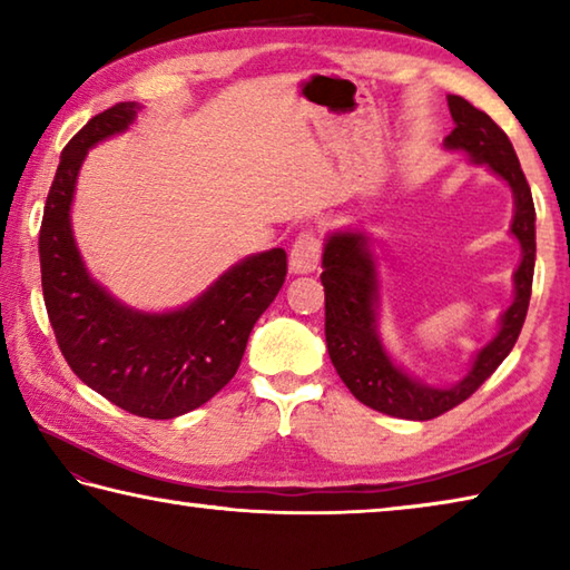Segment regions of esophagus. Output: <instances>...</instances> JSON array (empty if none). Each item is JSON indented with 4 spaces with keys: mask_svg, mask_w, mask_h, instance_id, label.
I'll return each mask as SVG.
<instances>
[{
    "mask_svg": "<svg viewBox=\"0 0 570 570\" xmlns=\"http://www.w3.org/2000/svg\"><path fill=\"white\" fill-rule=\"evenodd\" d=\"M320 256H322L320 236H316L314 230H304V234H298V238L292 246V254H288V268H292L294 274H312L316 264H320Z\"/></svg>",
    "mask_w": 570,
    "mask_h": 570,
    "instance_id": "34e87169",
    "label": "esophagus"
}]
</instances>
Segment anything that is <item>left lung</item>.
Segmentation results:
<instances>
[{"label": "left lung", "mask_w": 570, "mask_h": 570, "mask_svg": "<svg viewBox=\"0 0 570 570\" xmlns=\"http://www.w3.org/2000/svg\"><path fill=\"white\" fill-rule=\"evenodd\" d=\"M448 105L455 130L445 138V148L465 153L472 163L490 168L500 180L508 183V188L513 190L510 234L520 244V264L513 274V302L500 314L493 340L472 356L465 377L450 387H432L412 377L392 360L380 336L377 256H374L366 230H332L322 254L324 334L334 370L366 407L402 420H432L465 402L515 346L528 314L530 288H533L535 206L513 142L490 115L478 110L460 95H448Z\"/></svg>", "instance_id": "obj_1"}]
</instances>
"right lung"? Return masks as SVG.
<instances>
[{"mask_svg":"<svg viewBox=\"0 0 570 570\" xmlns=\"http://www.w3.org/2000/svg\"><path fill=\"white\" fill-rule=\"evenodd\" d=\"M138 102H118L67 142L40 228L42 294L72 372L125 412L173 420L234 380L248 334L286 278V250L246 256L173 312H140L95 282L72 236V198L88 150L125 132Z\"/></svg>","mask_w":570,"mask_h":570,"instance_id":"obj_1","label":"right lung"}]
</instances>
